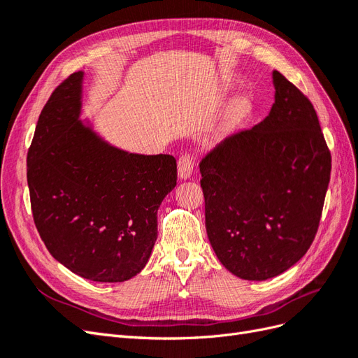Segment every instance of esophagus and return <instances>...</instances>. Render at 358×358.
I'll list each match as a JSON object with an SVG mask.
<instances>
[{
	"instance_id": "1",
	"label": "esophagus",
	"mask_w": 358,
	"mask_h": 358,
	"mask_svg": "<svg viewBox=\"0 0 358 358\" xmlns=\"http://www.w3.org/2000/svg\"><path fill=\"white\" fill-rule=\"evenodd\" d=\"M178 170H179V178L182 180L189 179L194 170V157L191 154L182 155L178 162Z\"/></svg>"
}]
</instances>
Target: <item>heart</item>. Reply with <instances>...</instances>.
<instances>
[{
	"mask_svg": "<svg viewBox=\"0 0 358 358\" xmlns=\"http://www.w3.org/2000/svg\"><path fill=\"white\" fill-rule=\"evenodd\" d=\"M245 113H246V103L243 100H236L229 106V109L225 112V122L234 124L239 121Z\"/></svg>",
	"mask_w": 358,
	"mask_h": 358,
	"instance_id": "1",
	"label": "heart"
}]
</instances>
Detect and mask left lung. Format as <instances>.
I'll use <instances>...</instances> for the list:
<instances>
[{"instance_id":"obj_1","label":"left lung","mask_w":358,"mask_h":358,"mask_svg":"<svg viewBox=\"0 0 358 358\" xmlns=\"http://www.w3.org/2000/svg\"><path fill=\"white\" fill-rule=\"evenodd\" d=\"M272 78L270 113L200 161L209 242L222 266L248 280L284 273L308 252L331 171L312 103L279 71Z\"/></svg>"}]
</instances>
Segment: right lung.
I'll return each instance as SVG.
<instances>
[{
	"label": "right lung",
	"instance_id": "right-lung-1",
	"mask_svg": "<svg viewBox=\"0 0 358 358\" xmlns=\"http://www.w3.org/2000/svg\"><path fill=\"white\" fill-rule=\"evenodd\" d=\"M83 76L64 80L40 113L27 157L31 209L57 262L95 282H124L152 252L176 159L127 152L83 124Z\"/></svg>",
	"mask_w": 358,
	"mask_h": 358
}]
</instances>
